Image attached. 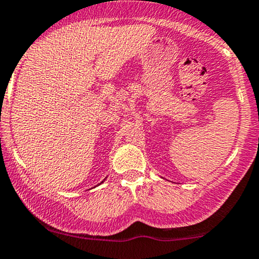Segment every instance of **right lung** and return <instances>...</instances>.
Returning a JSON list of instances; mask_svg holds the SVG:
<instances>
[{
    "mask_svg": "<svg viewBox=\"0 0 259 259\" xmlns=\"http://www.w3.org/2000/svg\"><path fill=\"white\" fill-rule=\"evenodd\" d=\"M102 183H103V181H102Z\"/></svg>",
    "mask_w": 259,
    "mask_h": 259,
    "instance_id": "add662e5",
    "label": "right lung"
}]
</instances>
